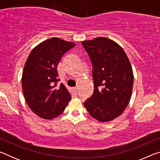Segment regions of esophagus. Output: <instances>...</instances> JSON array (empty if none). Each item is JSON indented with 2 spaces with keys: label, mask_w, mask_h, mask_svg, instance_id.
<instances>
[{
  "label": "esophagus",
  "mask_w": 160,
  "mask_h": 160,
  "mask_svg": "<svg viewBox=\"0 0 160 160\" xmlns=\"http://www.w3.org/2000/svg\"><path fill=\"white\" fill-rule=\"evenodd\" d=\"M72 90H73L74 92L76 93L78 92V88H72Z\"/></svg>",
  "instance_id": "34e87169"
}]
</instances>
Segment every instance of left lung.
Instances as JSON below:
<instances>
[{
  "label": "left lung",
  "mask_w": 160,
  "mask_h": 160,
  "mask_svg": "<svg viewBox=\"0 0 160 160\" xmlns=\"http://www.w3.org/2000/svg\"><path fill=\"white\" fill-rule=\"evenodd\" d=\"M82 45L92 63L94 90L84 102L90 114L100 122H108L123 112L131 99L133 72L123 48L113 40L97 37Z\"/></svg>",
  "instance_id": "1"
}]
</instances>
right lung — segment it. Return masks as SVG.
<instances>
[{
    "mask_svg": "<svg viewBox=\"0 0 160 160\" xmlns=\"http://www.w3.org/2000/svg\"><path fill=\"white\" fill-rule=\"evenodd\" d=\"M75 43L57 37L40 43L29 53L24 66L22 87L29 107L44 119H53L62 113L71 99L63 83L57 86V66L63 54Z\"/></svg>",
    "mask_w": 160,
    "mask_h": 160,
    "instance_id": "right-lung-1",
    "label": "right lung"
}]
</instances>
